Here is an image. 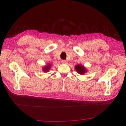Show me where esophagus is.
Segmentation results:
<instances>
[{
    "label": "esophagus",
    "instance_id": "1",
    "mask_svg": "<svg viewBox=\"0 0 126 126\" xmlns=\"http://www.w3.org/2000/svg\"><path fill=\"white\" fill-rule=\"evenodd\" d=\"M62 63L63 64H67V61L65 60H62Z\"/></svg>",
    "mask_w": 126,
    "mask_h": 126
}]
</instances>
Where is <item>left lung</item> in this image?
Listing matches in <instances>:
<instances>
[{"instance_id": "1", "label": "left lung", "mask_w": 126, "mask_h": 126, "mask_svg": "<svg viewBox=\"0 0 126 126\" xmlns=\"http://www.w3.org/2000/svg\"><path fill=\"white\" fill-rule=\"evenodd\" d=\"M75 69L79 74L81 75L85 73L86 71L85 68L81 65H80V64H79V65H76L75 67Z\"/></svg>"}]
</instances>
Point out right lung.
I'll return each instance as SVG.
<instances>
[{"label":"right lung","mask_w":126,"mask_h":126,"mask_svg":"<svg viewBox=\"0 0 126 126\" xmlns=\"http://www.w3.org/2000/svg\"><path fill=\"white\" fill-rule=\"evenodd\" d=\"M50 64H48V66H46L45 67H44V71H46V72H47L48 70H49V69H50Z\"/></svg>","instance_id":"1"}]
</instances>
